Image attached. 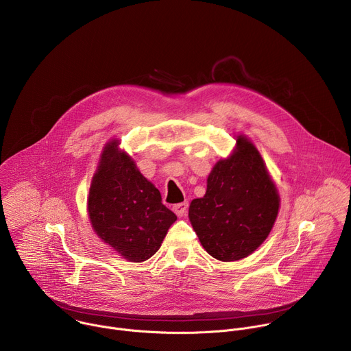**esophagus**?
I'll use <instances>...</instances> for the list:
<instances>
[{
	"label": "esophagus",
	"mask_w": 351,
	"mask_h": 351,
	"mask_svg": "<svg viewBox=\"0 0 351 351\" xmlns=\"http://www.w3.org/2000/svg\"><path fill=\"white\" fill-rule=\"evenodd\" d=\"M187 208H189V203L187 202H183V203H179V204H175L173 206V211L178 217H184L186 213H187Z\"/></svg>",
	"instance_id": "1"
}]
</instances>
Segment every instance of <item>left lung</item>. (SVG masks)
<instances>
[{
	"label": "left lung",
	"mask_w": 351,
	"mask_h": 351,
	"mask_svg": "<svg viewBox=\"0 0 351 351\" xmlns=\"http://www.w3.org/2000/svg\"><path fill=\"white\" fill-rule=\"evenodd\" d=\"M279 203L258 149L245 136H237L233 154L208 175L206 195L191 202L189 219L210 256L237 261L268 237Z\"/></svg>",
	"instance_id": "8db88e82"
}]
</instances>
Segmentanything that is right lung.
<instances>
[{
	"label": "right lung",
	"instance_id": "obj_1",
	"mask_svg": "<svg viewBox=\"0 0 351 351\" xmlns=\"http://www.w3.org/2000/svg\"><path fill=\"white\" fill-rule=\"evenodd\" d=\"M112 140L106 147L88 193V218L95 233L132 263L154 256L176 215L160 190Z\"/></svg>",
	"mask_w": 351,
	"mask_h": 351
}]
</instances>
